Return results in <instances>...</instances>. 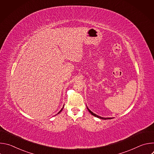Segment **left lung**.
Instances as JSON below:
<instances>
[{"label": "left lung", "mask_w": 154, "mask_h": 154, "mask_svg": "<svg viewBox=\"0 0 154 154\" xmlns=\"http://www.w3.org/2000/svg\"><path fill=\"white\" fill-rule=\"evenodd\" d=\"M87 108H88V111L90 112V113H91V115H93V116H96V117H97V118H99L102 119H112V118H103V117H100V116H98V115H97L94 114V113H93L91 110H90L89 108H88V107H87Z\"/></svg>", "instance_id": "left-lung-1"}]
</instances>
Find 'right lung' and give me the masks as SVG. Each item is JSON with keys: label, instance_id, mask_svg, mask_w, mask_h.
I'll use <instances>...</instances> for the list:
<instances>
[{"label": "right lung", "instance_id": "obj_1", "mask_svg": "<svg viewBox=\"0 0 154 154\" xmlns=\"http://www.w3.org/2000/svg\"><path fill=\"white\" fill-rule=\"evenodd\" d=\"M62 109H63V108H62V109H61V110H60V112H58V113H60V112H61V110H62Z\"/></svg>", "mask_w": 154, "mask_h": 154}]
</instances>
